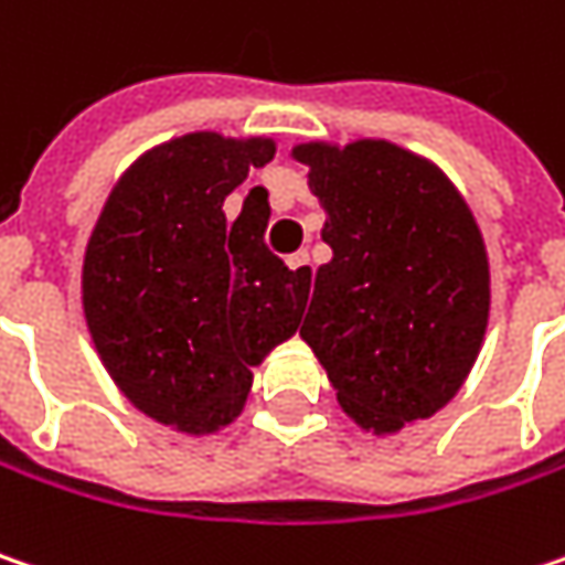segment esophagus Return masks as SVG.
I'll use <instances>...</instances> for the list:
<instances>
[{
  "mask_svg": "<svg viewBox=\"0 0 565 565\" xmlns=\"http://www.w3.org/2000/svg\"><path fill=\"white\" fill-rule=\"evenodd\" d=\"M287 268H290V271H297L303 281H310V278H313V265H310V255H307V252H294V255H287Z\"/></svg>",
  "mask_w": 565,
  "mask_h": 565,
  "instance_id": "1",
  "label": "esophagus"
}]
</instances>
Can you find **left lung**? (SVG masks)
Listing matches in <instances>:
<instances>
[{
    "label": "left lung",
    "mask_w": 565,
    "mask_h": 565,
    "mask_svg": "<svg viewBox=\"0 0 565 565\" xmlns=\"http://www.w3.org/2000/svg\"><path fill=\"white\" fill-rule=\"evenodd\" d=\"M332 262L316 271L300 339L342 409L374 435L448 406L480 354L489 258L460 191L386 140L300 143Z\"/></svg>",
    "instance_id": "1"
}]
</instances>
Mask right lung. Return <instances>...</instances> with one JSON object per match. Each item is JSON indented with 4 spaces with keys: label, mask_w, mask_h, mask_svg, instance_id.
<instances>
[{
    "label": "right lung",
    "mask_w": 565,
    "mask_h": 565,
    "mask_svg": "<svg viewBox=\"0 0 565 565\" xmlns=\"http://www.w3.org/2000/svg\"><path fill=\"white\" fill-rule=\"evenodd\" d=\"M275 140L184 134L143 152L108 194L83 262V310L117 390L156 422L211 435L243 413L252 367L287 342L310 281L265 246L268 191L223 201Z\"/></svg>",
    "instance_id": "add662e5"
}]
</instances>
